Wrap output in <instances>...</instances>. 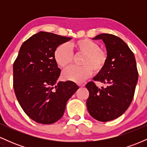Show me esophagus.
<instances>
[{"label": "esophagus", "mask_w": 147, "mask_h": 147, "mask_svg": "<svg viewBox=\"0 0 147 147\" xmlns=\"http://www.w3.org/2000/svg\"><path fill=\"white\" fill-rule=\"evenodd\" d=\"M79 87H84V84H79Z\"/></svg>", "instance_id": "obj_1"}]
</instances>
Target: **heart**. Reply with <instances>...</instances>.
Instances as JSON below:
<instances>
[{
  "instance_id": "obj_1",
  "label": "heart",
  "mask_w": 147,
  "mask_h": 147,
  "mask_svg": "<svg viewBox=\"0 0 147 147\" xmlns=\"http://www.w3.org/2000/svg\"><path fill=\"white\" fill-rule=\"evenodd\" d=\"M76 53L84 55L82 66L72 65L63 72L65 80L76 83H82L88 78L93 71L97 73L105 67L107 62V55L100 49L97 42L84 38L73 43ZM54 58L57 63L61 68H65L74 59L73 52L66 43H62L57 47L54 52Z\"/></svg>"
}]
</instances>
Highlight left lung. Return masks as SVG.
Instances as JSON below:
<instances>
[{
  "instance_id": "left-lung-1",
  "label": "left lung",
  "mask_w": 147,
  "mask_h": 147,
  "mask_svg": "<svg viewBox=\"0 0 147 147\" xmlns=\"http://www.w3.org/2000/svg\"><path fill=\"white\" fill-rule=\"evenodd\" d=\"M92 39L102 40L106 46L107 62L93 79L106 86L99 88L88 82L86 106L92 117L109 122L122 115L132 102L138 79L136 58L125 42L115 35L100 34Z\"/></svg>"
}]
</instances>
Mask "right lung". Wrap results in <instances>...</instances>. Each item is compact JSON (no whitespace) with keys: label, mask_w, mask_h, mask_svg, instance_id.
<instances>
[{"label":"right lung","mask_w":147,"mask_h":147,"mask_svg":"<svg viewBox=\"0 0 147 147\" xmlns=\"http://www.w3.org/2000/svg\"><path fill=\"white\" fill-rule=\"evenodd\" d=\"M72 38L39 32L21 45L13 65L14 89L24 112L39 124L57 122L79 88L71 81L57 82L61 70L54 58L58 45Z\"/></svg>","instance_id":"1"}]
</instances>
